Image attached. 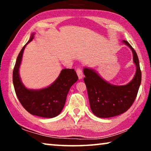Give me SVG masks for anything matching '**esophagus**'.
<instances>
[{
	"label": "esophagus",
	"instance_id": "esophagus-1",
	"mask_svg": "<svg viewBox=\"0 0 151 151\" xmlns=\"http://www.w3.org/2000/svg\"><path fill=\"white\" fill-rule=\"evenodd\" d=\"M76 73H77V75L78 76V78L79 79L83 78V70H82L80 68H78L77 69H76Z\"/></svg>",
	"mask_w": 151,
	"mask_h": 151
}]
</instances>
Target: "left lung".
Returning <instances> with one entry per match:
<instances>
[{
	"label": "left lung",
	"mask_w": 151,
	"mask_h": 151,
	"mask_svg": "<svg viewBox=\"0 0 151 151\" xmlns=\"http://www.w3.org/2000/svg\"><path fill=\"white\" fill-rule=\"evenodd\" d=\"M122 42L131 48L136 66L134 77L127 85H112L93 68L84 67V81L87 88L91 109L99 118H110L126 112L134 103L141 83V71L137 52L127 40Z\"/></svg>",
	"instance_id": "1"
}]
</instances>
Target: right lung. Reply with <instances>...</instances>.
Returning <instances> with one entry per match:
<instances>
[{
	"mask_svg": "<svg viewBox=\"0 0 151 151\" xmlns=\"http://www.w3.org/2000/svg\"><path fill=\"white\" fill-rule=\"evenodd\" d=\"M35 32L32 33L29 40L17 57L12 74L15 93L20 103L29 113L43 118H54L62 111L68 91L78 78L73 68H65L60 71L57 78L47 87L40 89L27 88L21 81L19 69L24 48L32 41Z\"/></svg>",
	"mask_w": 151,
	"mask_h": 151,
	"instance_id": "obj_1",
	"label": "right lung"
}]
</instances>
